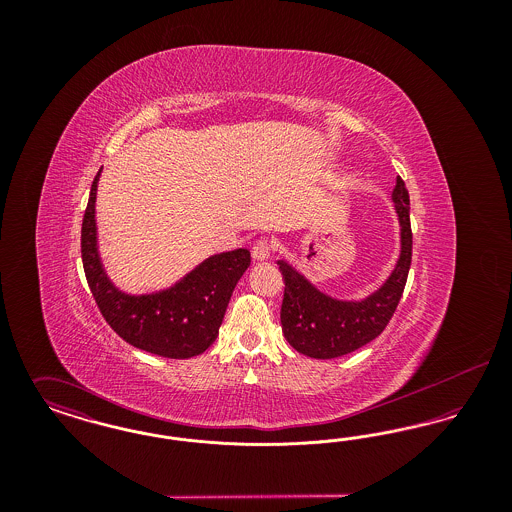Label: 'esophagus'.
I'll list each match as a JSON object with an SVG mask.
<instances>
[{
	"instance_id": "obj_1",
	"label": "esophagus",
	"mask_w": 512,
	"mask_h": 512,
	"mask_svg": "<svg viewBox=\"0 0 512 512\" xmlns=\"http://www.w3.org/2000/svg\"><path fill=\"white\" fill-rule=\"evenodd\" d=\"M272 253V244L268 240H259L251 247V255L255 261H267Z\"/></svg>"
}]
</instances>
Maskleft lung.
Instances as JSON below:
<instances>
[{
	"label": "left lung",
	"instance_id": "8db88e82",
	"mask_svg": "<svg viewBox=\"0 0 512 512\" xmlns=\"http://www.w3.org/2000/svg\"><path fill=\"white\" fill-rule=\"evenodd\" d=\"M391 201L399 220V259L386 282L363 299L328 295L288 261H276L286 284L282 332L295 351L313 359H336L378 338L388 326L405 290L413 255L409 192L399 176Z\"/></svg>",
	"mask_w": 512,
	"mask_h": 512
}]
</instances>
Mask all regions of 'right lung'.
Segmentation results:
<instances>
[{"label":"right lung","instance_id":"1","mask_svg":"<svg viewBox=\"0 0 512 512\" xmlns=\"http://www.w3.org/2000/svg\"><path fill=\"white\" fill-rule=\"evenodd\" d=\"M94 178L82 220V265L107 324L130 345L167 359H190L213 345L228 301L251 263L249 249L215 253L165 290L122 292L99 255Z\"/></svg>","mask_w":512,"mask_h":512}]
</instances>
